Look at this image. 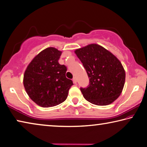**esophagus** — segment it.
Listing matches in <instances>:
<instances>
[{
  "label": "esophagus",
  "mask_w": 147,
  "mask_h": 147,
  "mask_svg": "<svg viewBox=\"0 0 147 147\" xmlns=\"http://www.w3.org/2000/svg\"><path fill=\"white\" fill-rule=\"evenodd\" d=\"M73 83L74 84H76V82H77V80H76V78H75V77H74L73 78Z\"/></svg>",
  "instance_id": "obj_1"
}]
</instances>
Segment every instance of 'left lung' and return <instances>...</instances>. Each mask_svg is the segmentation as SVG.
<instances>
[{
  "label": "left lung",
  "instance_id": "1",
  "mask_svg": "<svg viewBox=\"0 0 147 147\" xmlns=\"http://www.w3.org/2000/svg\"><path fill=\"white\" fill-rule=\"evenodd\" d=\"M89 78L87 88H81L84 97L91 104L106 106L117 99L125 83V71L119 59L96 43L74 51Z\"/></svg>",
  "mask_w": 147,
  "mask_h": 147
}]
</instances>
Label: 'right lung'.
I'll return each mask as SVG.
<instances>
[{
    "label": "right lung",
    "instance_id": "right-lung-1",
    "mask_svg": "<svg viewBox=\"0 0 147 147\" xmlns=\"http://www.w3.org/2000/svg\"><path fill=\"white\" fill-rule=\"evenodd\" d=\"M62 52L49 47L30 61L24 73L23 85L29 97L38 106L49 108L66 100L73 81L66 78L67 67L58 63Z\"/></svg>",
    "mask_w": 147,
    "mask_h": 147
}]
</instances>
